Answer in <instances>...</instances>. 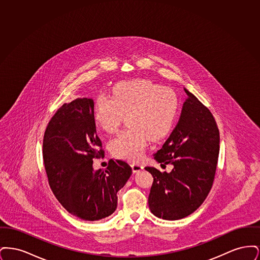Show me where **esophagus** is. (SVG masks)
<instances>
[{
	"mask_svg": "<svg viewBox=\"0 0 260 260\" xmlns=\"http://www.w3.org/2000/svg\"><path fill=\"white\" fill-rule=\"evenodd\" d=\"M131 167H132V169H133V172L135 173H139V172H141V171L143 170V166L140 165V164L133 162V164L131 165Z\"/></svg>",
	"mask_w": 260,
	"mask_h": 260,
	"instance_id": "1",
	"label": "esophagus"
}]
</instances>
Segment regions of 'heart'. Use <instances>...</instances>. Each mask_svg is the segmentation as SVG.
<instances>
[{
  "label": "heart",
  "mask_w": 260,
  "mask_h": 260,
  "mask_svg": "<svg viewBox=\"0 0 260 260\" xmlns=\"http://www.w3.org/2000/svg\"><path fill=\"white\" fill-rule=\"evenodd\" d=\"M179 100L172 87L147 79L116 84L112 95L99 94L93 107L96 125L107 134L117 132L125 115L126 127L109 143L111 153L126 161H139L149 139L167 136L177 116Z\"/></svg>",
  "instance_id": "obj_1"
}]
</instances>
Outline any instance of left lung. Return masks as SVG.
<instances>
[{
	"label": "left lung",
	"mask_w": 260,
	"mask_h": 260,
	"mask_svg": "<svg viewBox=\"0 0 260 260\" xmlns=\"http://www.w3.org/2000/svg\"><path fill=\"white\" fill-rule=\"evenodd\" d=\"M179 121L154 159L171 164V173L146 167L154 181L148 197L151 212L166 220L193 213L210 193L219 154V131L210 110L184 88Z\"/></svg>",
	"instance_id": "left-lung-1"
}]
</instances>
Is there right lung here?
Instances as JSON below:
<instances>
[{
  "label": "right lung",
  "mask_w": 260,
  "mask_h": 260,
  "mask_svg": "<svg viewBox=\"0 0 260 260\" xmlns=\"http://www.w3.org/2000/svg\"><path fill=\"white\" fill-rule=\"evenodd\" d=\"M93 107V100L86 98L64 103L50 119L43 141L51 191L65 210L86 221L111 215L118 191L132 175V168L120 160H110L105 171L93 170V159L104 155Z\"/></svg>",
  "instance_id": "obj_1"
}]
</instances>
